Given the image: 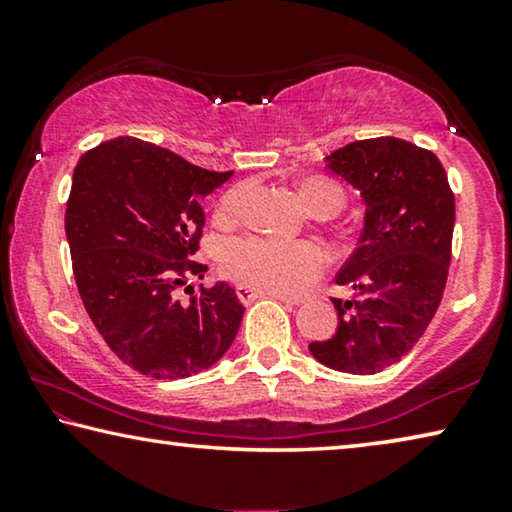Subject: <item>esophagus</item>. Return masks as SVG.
Segmentation results:
<instances>
[{
  "mask_svg": "<svg viewBox=\"0 0 512 512\" xmlns=\"http://www.w3.org/2000/svg\"><path fill=\"white\" fill-rule=\"evenodd\" d=\"M236 294H239V299L243 303H250L255 299H264V296H271V299H278L282 303H299L294 299H289V296H282V294H273V292H266V289H257L253 285H246V282H241V285H236Z\"/></svg>",
  "mask_w": 512,
  "mask_h": 512,
  "instance_id": "obj_1",
  "label": "esophagus"
}]
</instances>
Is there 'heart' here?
I'll list each match as a JSON object with an SVG mask.
<instances>
[{
    "label": "heart",
    "instance_id": "1",
    "mask_svg": "<svg viewBox=\"0 0 512 512\" xmlns=\"http://www.w3.org/2000/svg\"><path fill=\"white\" fill-rule=\"evenodd\" d=\"M305 211L315 218H331L345 207V193L326 177H305L296 183ZM241 188H234L218 204L220 216H232L239 207ZM225 269L246 285L266 292L296 296L308 289L326 269V255L315 243H282L246 236L225 248Z\"/></svg>",
    "mask_w": 512,
    "mask_h": 512
}]
</instances>
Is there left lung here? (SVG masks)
<instances>
[{
    "label": "left lung",
    "mask_w": 512,
    "mask_h": 512,
    "mask_svg": "<svg viewBox=\"0 0 512 512\" xmlns=\"http://www.w3.org/2000/svg\"><path fill=\"white\" fill-rule=\"evenodd\" d=\"M365 204L358 246L335 282L349 301L333 299L338 329L310 342L326 368L375 375L421 340L444 296L455 227V197L432 151L400 137L349 142L326 156Z\"/></svg>",
    "instance_id": "obj_1"
}]
</instances>
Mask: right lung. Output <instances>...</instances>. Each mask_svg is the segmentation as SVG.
<instances>
[{
    "label": "right lung",
    "instance_id": "add662e5",
    "mask_svg": "<svg viewBox=\"0 0 512 512\" xmlns=\"http://www.w3.org/2000/svg\"><path fill=\"white\" fill-rule=\"evenodd\" d=\"M232 177L156 144L114 137L82 154L66 207V239L82 303L108 347L140 375L183 379L211 368L236 338L243 305L227 282L179 287L207 266L190 259L202 200Z\"/></svg>",
    "mask_w": 512,
    "mask_h": 512
}]
</instances>
